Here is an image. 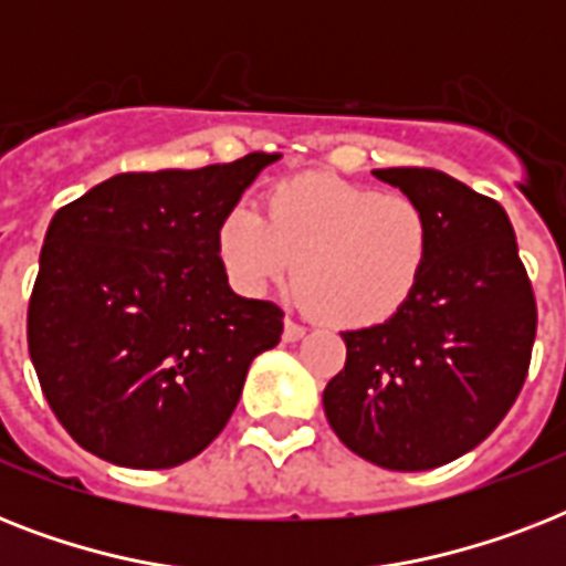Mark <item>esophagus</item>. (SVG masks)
I'll list each match as a JSON object with an SVG mask.
<instances>
[{"label": "esophagus", "instance_id": "obj_1", "mask_svg": "<svg viewBox=\"0 0 566 566\" xmlns=\"http://www.w3.org/2000/svg\"><path fill=\"white\" fill-rule=\"evenodd\" d=\"M305 332H308V328L302 326V323H296V319H284V340H287V344H296V340H302V337H305Z\"/></svg>", "mask_w": 566, "mask_h": 566}]
</instances>
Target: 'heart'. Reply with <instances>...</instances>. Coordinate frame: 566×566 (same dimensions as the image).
Returning a JSON list of instances; mask_svg holds the SVG:
<instances>
[{
    "label": "heart",
    "instance_id": "obj_1",
    "mask_svg": "<svg viewBox=\"0 0 566 566\" xmlns=\"http://www.w3.org/2000/svg\"><path fill=\"white\" fill-rule=\"evenodd\" d=\"M217 252L240 291L296 279L335 326L385 323L413 296L431 252L429 217L411 196L337 179H291L266 213L238 205L220 220Z\"/></svg>",
    "mask_w": 566,
    "mask_h": 566
}]
</instances>
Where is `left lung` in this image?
I'll use <instances>...</instances> for the list:
<instances>
[{
  "label": "left lung",
  "mask_w": 566,
  "mask_h": 566,
  "mask_svg": "<svg viewBox=\"0 0 566 566\" xmlns=\"http://www.w3.org/2000/svg\"><path fill=\"white\" fill-rule=\"evenodd\" d=\"M373 176L426 211L431 252L402 311L340 332L346 367L323 408L355 455L417 473L475 449L509 413L535 344V293L500 202L438 170Z\"/></svg>",
  "instance_id": "obj_1"
}]
</instances>
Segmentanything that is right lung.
Segmentation results:
<instances>
[{
	"instance_id": "add662e5",
	"label": "right lung",
	"mask_w": 566,
	"mask_h": 566,
	"mask_svg": "<svg viewBox=\"0 0 566 566\" xmlns=\"http://www.w3.org/2000/svg\"><path fill=\"white\" fill-rule=\"evenodd\" d=\"M279 155L119 172L52 217L29 302V353L70 438L102 461L167 470L238 408L282 308L229 287L217 229Z\"/></svg>"
}]
</instances>
